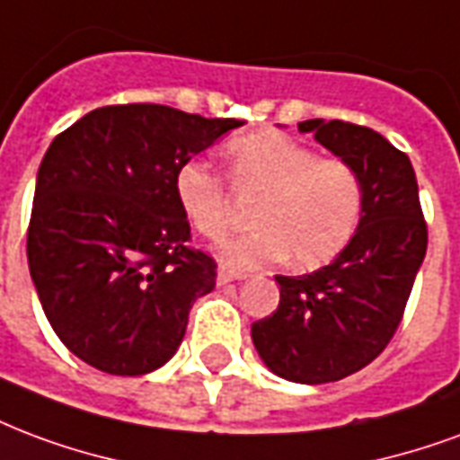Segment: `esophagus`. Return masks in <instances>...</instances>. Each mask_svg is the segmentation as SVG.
<instances>
[{
	"mask_svg": "<svg viewBox=\"0 0 460 460\" xmlns=\"http://www.w3.org/2000/svg\"><path fill=\"white\" fill-rule=\"evenodd\" d=\"M241 278H243V273H236V270H231V268H226V265H219V270H217V282H219V285L241 280Z\"/></svg>",
	"mask_w": 460,
	"mask_h": 460,
	"instance_id": "obj_1",
	"label": "esophagus"
}]
</instances>
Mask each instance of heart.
<instances>
[{
  "label": "heart",
  "instance_id": "b5f03b06",
  "mask_svg": "<svg viewBox=\"0 0 460 460\" xmlns=\"http://www.w3.org/2000/svg\"><path fill=\"white\" fill-rule=\"evenodd\" d=\"M229 178L236 192L258 197L251 212L256 229L221 243L224 263L261 268L290 263L312 270L334 261L351 243L363 219L366 187L353 163L319 158L275 128L234 138L226 146ZM180 212L207 239H221L231 226L226 180L199 158L175 170Z\"/></svg>",
  "mask_w": 460,
  "mask_h": 460
}]
</instances>
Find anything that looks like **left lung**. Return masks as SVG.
<instances>
[{
    "mask_svg": "<svg viewBox=\"0 0 460 460\" xmlns=\"http://www.w3.org/2000/svg\"><path fill=\"white\" fill-rule=\"evenodd\" d=\"M346 158L366 187L351 243L309 275H275L280 305L251 326L256 351L292 383H334L376 360L402 322L427 253V221L410 158L368 126L309 119L297 124Z\"/></svg>",
    "mask_w": 460,
    "mask_h": 460,
    "instance_id": "8db88e82",
    "label": "left lung"
}]
</instances>
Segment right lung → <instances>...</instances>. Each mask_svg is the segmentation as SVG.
I'll return each instance as SVG.
<instances>
[{
    "instance_id": "add662e5",
    "label": "right lung",
    "mask_w": 460,
    "mask_h": 460,
    "mask_svg": "<svg viewBox=\"0 0 460 460\" xmlns=\"http://www.w3.org/2000/svg\"><path fill=\"white\" fill-rule=\"evenodd\" d=\"M241 124L111 104L53 138L26 256L53 332L87 366L144 376L178 351L195 299L217 285V263L190 246L175 170Z\"/></svg>"
}]
</instances>
